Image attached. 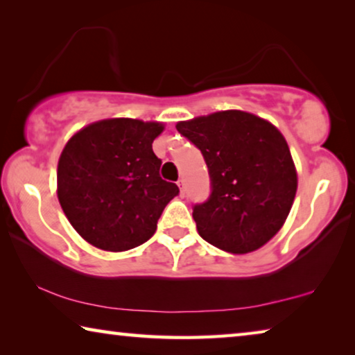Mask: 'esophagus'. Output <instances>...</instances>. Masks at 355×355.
Instances as JSON below:
<instances>
[{
    "label": "esophagus",
    "instance_id": "obj_1",
    "mask_svg": "<svg viewBox=\"0 0 355 355\" xmlns=\"http://www.w3.org/2000/svg\"><path fill=\"white\" fill-rule=\"evenodd\" d=\"M177 184H178L180 194H182V196H184V182H183V180H178V182H177Z\"/></svg>",
    "mask_w": 355,
    "mask_h": 355
}]
</instances>
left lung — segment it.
I'll use <instances>...</instances> for the list:
<instances>
[{"mask_svg": "<svg viewBox=\"0 0 355 355\" xmlns=\"http://www.w3.org/2000/svg\"><path fill=\"white\" fill-rule=\"evenodd\" d=\"M205 157L211 196L196 205L202 239L232 254L262 248L283 227L297 193L289 145L272 123L245 110H221L178 121Z\"/></svg>", "mask_w": 355, "mask_h": 355, "instance_id": "obj_1", "label": "left lung"}]
</instances>
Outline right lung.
Segmentation results:
<instances>
[{
  "mask_svg": "<svg viewBox=\"0 0 355 355\" xmlns=\"http://www.w3.org/2000/svg\"><path fill=\"white\" fill-rule=\"evenodd\" d=\"M164 123L105 118L67 140L56 168V194L71 226L89 245L120 252L156 232L166 205L178 194L159 177L153 140Z\"/></svg>",
  "mask_w": 355,
  "mask_h": 355,
  "instance_id": "obj_1",
  "label": "right lung"
}]
</instances>
